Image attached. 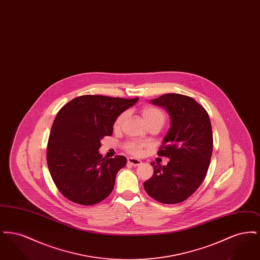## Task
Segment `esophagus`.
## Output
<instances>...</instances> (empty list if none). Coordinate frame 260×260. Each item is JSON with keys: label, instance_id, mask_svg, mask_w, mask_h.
I'll return each instance as SVG.
<instances>
[{"label": "esophagus", "instance_id": "1", "mask_svg": "<svg viewBox=\"0 0 260 260\" xmlns=\"http://www.w3.org/2000/svg\"><path fill=\"white\" fill-rule=\"evenodd\" d=\"M127 162L131 164V165H133V166H139L142 161H140V160H138V159H136V158L129 157V158H127Z\"/></svg>", "mask_w": 260, "mask_h": 260}]
</instances>
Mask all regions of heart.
Instances as JSON below:
<instances>
[{
  "label": "heart",
  "mask_w": 260,
  "mask_h": 260,
  "mask_svg": "<svg viewBox=\"0 0 260 260\" xmlns=\"http://www.w3.org/2000/svg\"><path fill=\"white\" fill-rule=\"evenodd\" d=\"M141 115H142L143 120L145 121V123L148 126L151 124H160L161 126L166 120L165 113L160 110L159 108L154 107V106H149V105L144 106L141 109ZM125 116H126L125 113H122L117 117V119L114 123V128L118 129L122 126L124 119H125ZM144 146H145V144L140 143V142H136V141H132V142H128L125 144L126 150L136 155H139L142 152V149Z\"/></svg>",
  "instance_id": "heart-1"
}]
</instances>
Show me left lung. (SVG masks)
I'll list each match as a JSON object with an SVG mask.
<instances>
[{
	"instance_id": "8db88e82",
	"label": "left lung",
	"mask_w": 260,
	"mask_h": 260,
	"mask_svg": "<svg viewBox=\"0 0 260 260\" xmlns=\"http://www.w3.org/2000/svg\"><path fill=\"white\" fill-rule=\"evenodd\" d=\"M150 103L170 115L171 126L158 152L170 161L167 166L151 162L154 173L144 189L160 203H181L198 189L208 172L213 145L210 118L195 99L183 94H162Z\"/></svg>"
}]
</instances>
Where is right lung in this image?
I'll use <instances>...</instances> for the list:
<instances>
[{
    "mask_svg": "<svg viewBox=\"0 0 260 260\" xmlns=\"http://www.w3.org/2000/svg\"><path fill=\"white\" fill-rule=\"evenodd\" d=\"M137 100L82 95L57 113L49 137L47 161L52 180L64 197L91 206L109 196L126 158H103L99 151L100 140L112 136L117 117Z\"/></svg>",
    "mask_w": 260,
    "mask_h": 260,
    "instance_id": "right-lung-1",
    "label": "right lung"
}]
</instances>
